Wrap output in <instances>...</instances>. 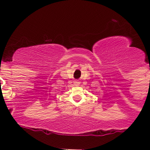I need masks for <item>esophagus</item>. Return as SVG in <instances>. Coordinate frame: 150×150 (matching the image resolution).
I'll return each mask as SVG.
<instances>
[{"label":"esophagus","mask_w":150,"mask_h":150,"mask_svg":"<svg viewBox=\"0 0 150 150\" xmlns=\"http://www.w3.org/2000/svg\"><path fill=\"white\" fill-rule=\"evenodd\" d=\"M80 82H79L78 80L74 81V85H75V86H79V85H80Z\"/></svg>","instance_id":"1"}]
</instances>
